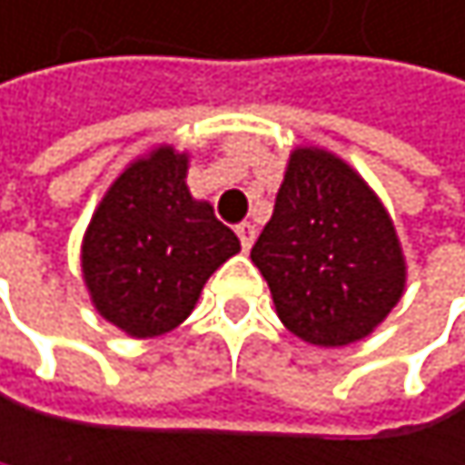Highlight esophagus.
<instances>
[{
	"label": "esophagus",
	"instance_id": "esophagus-1",
	"mask_svg": "<svg viewBox=\"0 0 465 465\" xmlns=\"http://www.w3.org/2000/svg\"><path fill=\"white\" fill-rule=\"evenodd\" d=\"M237 237H240V242H242V251H251V248H253V240H256V225L240 223V225H237Z\"/></svg>",
	"mask_w": 465,
	"mask_h": 465
}]
</instances>
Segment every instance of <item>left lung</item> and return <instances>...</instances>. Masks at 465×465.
<instances>
[{
  "instance_id": "left-lung-1",
  "label": "left lung",
  "mask_w": 465,
  "mask_h": 465,
  "mask_svg": "<svg viewBox=\"0 0 465 465\" xmlns=\"http://www.w3.org/2000/svg\"><path fill=\"white\" fill-rule=\"evenodd\" d=\"M251 259L281 322L317 347L370 336L405 292V256L386 206L344 159L312 145L289 153Z\"/></svg>"
}]
</instances>
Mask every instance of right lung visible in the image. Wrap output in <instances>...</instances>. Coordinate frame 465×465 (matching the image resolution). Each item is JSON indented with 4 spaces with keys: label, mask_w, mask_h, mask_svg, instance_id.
<instances>
[{
    "label": "right lung",
    "mask_w": 465,
    "mask_h": 465,
    "mask_svg": "<svg viewBox=\"0 0 465 465\" xmlns=\"http://www.w3.org/2000/svg\"><path fill=\"white\" fill-rule=\"evenodd\" d=\"M190 156L156 145L113 182L82 240V278L95 312L134 339L182 325L209 275L240 240L187 187Z\"/></svg>",
    "instance_id": "add662e5"
}]
</instances>
